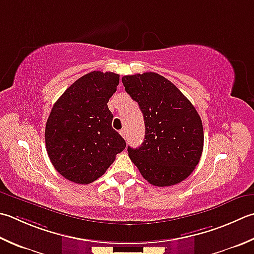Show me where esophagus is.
Wrapping results in <instances>:
<instances>
[{
	"label": "esophagus",
	"instance_id": "esophagus-1",
	"mask_svg": "<svg viewBox=\"0 0 254 254\" xmlns=\"http://www.w3.org/2000/svg\"><path fill=\"white\" fill-rule=\"evenodd\" d=\"M120 134L122 135V137H124V138L127 137V132L126 128H122V130L120 131Z\"/></svg>",
	"mask_w": 254,
	"mask_h": 254
}]
</instances>
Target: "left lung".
Instances as JSON below:
<instances>
[{"instance_id": "8db88e82", "label": "left lung", "mask_w": 254, "mask_h": 254, "mask_svg": "<svg viewBox=\"0 0 254 254\" xmlns=\"http://www.w3.org/2000/svg\"><path fill=\"white\" fill-rule=\"evenodd\" d=\"M126 91L138 103L145 123L140 147L127 152L142 176L154 186L183 182L200 161L203 130L199 114L175 84L156 72L122 78Z\"/></svg>"}]
</instances>
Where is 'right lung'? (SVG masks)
Segmentation results:
<instances>
[{"label": "right lung", "instance_id": "obj_1", "mask_svg": "<svg viewBox=\"0 0 254 254\" xmlns=\"http://www.w3.org/2000/svg\"><path fill=\"white\" fill-rule=\"evenodd\" d=\"M119 80L114 72H89L55 102L45 142L55 170L68 181L94 182L126 148V141L111 126L113 114L108 108Z\"/></svg>", "mask_w": 254, "mask_h": 254}]
</instances>
